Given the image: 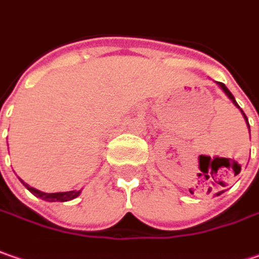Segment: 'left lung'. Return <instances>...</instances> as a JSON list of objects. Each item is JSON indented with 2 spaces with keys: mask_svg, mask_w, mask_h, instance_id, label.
I'll return each instance as SVG.
<instances>
[{
  "mask_svg": "<svg viewBox=\"0 0 259 259\" xmlns=\"http://www.w3.org/2000/svg\"><path fill=\"white\" fill-rule=\"evenodd\" d=\"M219 85H220V88H222V90H223V91L226 93V96L229 97L232 101H233V104H235L236 107H239V106H238V103H236V100H235V97L232 96V93H231V91H229V90H228V87H226V85H225V84H222V82H219ZM241 111H242V110H241ZM242 114H243V117L246 118V116H245V113H243V111H242ZM246 121H248V118H246ZM248 127H249V123H248Z\"/></svg>",
  "mask_w": 259,
  "mask_h": 259,
  "instance_id": "1",
  "label": "left lung"
}]
</instances>
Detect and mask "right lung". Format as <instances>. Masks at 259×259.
Instances as JSON below:
<instances>
[{
    "instance_id": "right-lung-1",
    "label": "right lung",
    "mask_w": 259,
    "mask_h": 259,
    "mask_svg": "<svg viewBox=\"0 0 259 259\" xmlns=\"http://www.w3.org/2000/svg\"><path fill=\"white\" fill-rule=\"evenodd\" d=\"M21 183L24 184V187L27 188L30 193H33L36 197H40V198H43L46 201H69V200L79 196V193H81V191H65V193H49L48 194V193H43V191H39V190L30 187L24 181H21Z\"/></svg>"
}]
</instances>
